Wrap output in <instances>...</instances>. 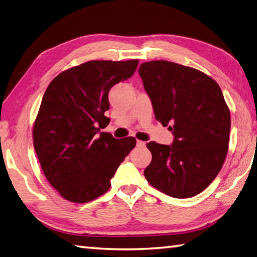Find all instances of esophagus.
Here are the masks:
<instances>
[{
  "instance_id": "esophagus-1",
  "label": "esophagus",
  "mask_w": 257,
  "mask_h": 257,
  "mask_svg": "<svg viewBox=\"0 0 257 257\" xmlns=\"http://www.w3.org/2000/svg\"><path fill=\"white\" fill-rule=\"evenodd\" d=\"M137 146H138V147H145L146 143L142 142V140H137Z\"/></svg>"
}]
</instances>
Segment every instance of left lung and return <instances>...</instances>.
<instances>
[{
  "label": "left lung",
  "instance_id": "1",
  "mask_svg": "<svg viewBox=\"0 0 257 257\" xmlns=\"http://www.w3.org/2000/svg\"><path fill=\"white\" fill-rule=\"evenodd\" d=\"M139 75L155 118L173 132L172 145L147 144L148 183L175 198L208 187L225 162L230 113L217 82L194 68L165 61L142 63Z\"/></svg>",
  "mask_w": 257,
  "mask_h": 257
}]
</instances>
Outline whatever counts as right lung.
<instances>
[{"instance_id": "add662e5", "label": "right lung", "mask_w": 257, "mask_h": 257, "mask_svg": "<svg viewBox=\"0 0 257 257\" xmlns=\"http://www.w3.org/2000/svg\"><path fill=\"white\" fill-rule=\"evenodd\" d=\"M138 60L89 61L61 72L49 84L34 122L33 144L45 177L69 202L88 203L104 194L134 137L100 133L109 123L108 93L132 77Z\"/></svg>"}]
</instances>
